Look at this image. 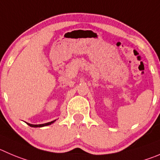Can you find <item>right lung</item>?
I'll use <instances>...</instances> for the list:
<instances>
[{
	"instance_id": "1",
	"label": "right lung",
	"mask_w": 160,
	"mask_h": 160,
	"mask_svg": "<svg viewBox=\"0 0 160 160\" xmlns=\"http://www.w3.org/2000/svg\"><path fill=\"white\" fill-rule=\"evenodd\" d=\"M56 121V120H54V121H52L50 122H48V123H45V124H39V125H33V124H29L28 125L30 126V127H45V126H48V125H51L52 123H53L54 122Z\"/></svg>"
}]
</instances>
